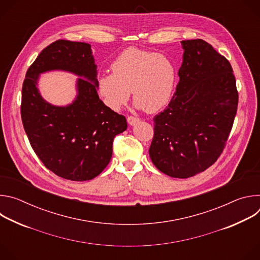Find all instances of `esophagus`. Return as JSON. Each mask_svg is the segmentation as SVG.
Instances as JSON below:
<instances>
[{"label":"esophagus","mask_w":260,"mask_h":260,"mask_svg":"<svg viewBox=\"0 0 260 260\" xmlns=\"http://www.w3.org/2000/svg\"><path fill=\"white\" fill-rule=\"evenodd\" d=\"M139 118L138 117H135V116H128L127 117V122L129 125H135L137 122H139Z\"/></svg>","instance_id":"1"}]
</instances>
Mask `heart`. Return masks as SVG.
<instances>
[{
    "mask_svg": "<svg viewBox=\"0 0 260 260\" xmlns=\"http://www.w3.org/2000/svg\"><path fill=\"white\" fill-rule=\"evenodd\" d=\"M112 73L98 79V91L104 103L119 110L131 92L138 109L154 113L171 101L177 81L175 63L168 56L139 48L122 51L111 64Z\"/></svg>",
    "mask_w": 260,
    "mask_h": 260,
    "instance_id": "b5f03b06",
    "label": "heart"
}]
</instances>
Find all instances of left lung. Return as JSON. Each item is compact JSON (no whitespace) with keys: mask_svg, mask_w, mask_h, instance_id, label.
<instances>
[{"mask_svg":"<svg viewBox=\"0 0 260 260\" xmlns=\"http://www.w3.org/2000/svg\"><path fill=\"white\" fill-rule=\"evenodd\" d=\"M183 62L169 106L155 115L149 148L164 174L185 179L204 172L223 151L239 94L230 61L202 39L181 41Z\"/></svg>","mask_w":260,"mask_h":260,"instance_id":"left-lung-1","label":"left lung"}]
</instances>
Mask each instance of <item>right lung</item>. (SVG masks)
I'll return each mask as SVG.
<instances>
[{
    "mask_svg": "<svg viewBox=\"0 0 260 260\" xmlns=\"http://www.w3.org/2000/svg\"><path fill=\"white\" fill-rule=\"evenodd\" d=\"M61 69L82 77L79 94L63 107L47 103L36 88L42 72ZM96 66L90 45L57 40L45 47L28 68L22 84L21 119L35 153L55 175L71 181L91 180L112 157L115 136L126 119L98 94Z\"/></svg>",
    "mask_w": 260,
    "mask_h": 260,
    "instance_id": "right-lung-1",
    "label": "right lung"
}]
</instances>
